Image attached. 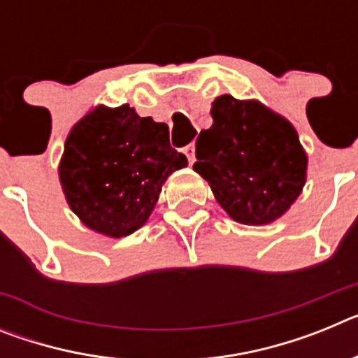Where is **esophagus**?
<instances>
[{
    "label": "esophagus",
    "instance_id": "obj_1",
    "mask_svg": "<svg viewBox=\"0 0 358 358\" xmlns=\"http://www.w3.org/2000/svg\"><path fill=\"white\" fill-rule=\"evenodd\" d=\"M182 152H185V156L188 157V163L194 164L195 163V145L194 143L186 145V147L182 148Z\"/></svg>",
    "mask_w": 358,
    "mask_h": 358
}]
</instances>
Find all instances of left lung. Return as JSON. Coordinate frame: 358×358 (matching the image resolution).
<instances>
[{"label":"left lung","instance_id":"1","mask_svg":"<svg viewBox=\"0 0 358 358\" xmlns=\"http://www.w3.org/2000/svg\"><path fill=\"white\" fill-rule=\"evenodd\" d=\"M211 118L213 125L197 138L194 170L236 222H274L306 181L308 159L296 129L260 102L231 94L211 103Z\"/></svg>","mask_w":358,"mask_h":358}]
</instances>
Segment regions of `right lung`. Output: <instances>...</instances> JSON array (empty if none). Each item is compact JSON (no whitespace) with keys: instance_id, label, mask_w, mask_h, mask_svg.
Returning a JSON list of instances; mask_svg holds the SVG:
<instances>
[{"instance_id":"right-lung-1","label":"right lung","mask_w":358,"mask_h":358,"mask_svg":"<svg viewBox=\"0 0 358 358\" xmlns=\"http://www.w3.org/2000/svg\"><path fill=\"white\" fill-rule=\"evenodd\" d=\"M188 164L169 127L132 107H96L71 129L59 179L73 213L90 229L122 238L140 229L172 172Z\"/></svg>"}]
</instances>
